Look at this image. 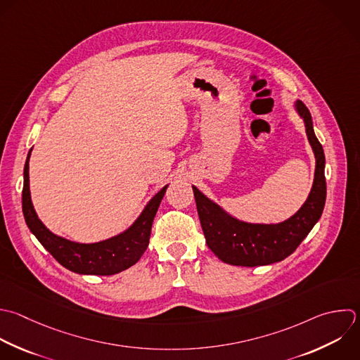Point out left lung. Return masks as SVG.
I'll return each instance as SVG.
<instances>
[{
  "mask_svg": "<svg viewBox=\"0 0 360 360\" xmlns=\"http://www.w3.org/2000/svg\"><path fill=\"white\" fill-rule=\"evenodd\" d=\"M294 110L304 122L305 134L315 156L311 191L294 215L276 224L242 221L232 217L219 204L193 186L205 242L224 263L255 267L281 262L297 249L322 215L326 198L323 149L314 134L308 108L302 101L297 100Z\"/></svg>",
  "mask_w": 360,
  "mask_h": 360,
  "instance_id": "8db88e82",
  "label": "left lung"
}]
</instances>
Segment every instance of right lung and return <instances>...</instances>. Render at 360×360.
<instances>
[{
  "instance_id": "obj_1",
  "label": "right lung",
  "mask_w": 360,
  "mask_h": 360,
  "mask_svg": "<svg viewBox=\"0 0 360 360\" xmlns=\"http://www.w3.org/2000/svg\"><path fill=\"white\" fill-rule=\"evenodd\" d=\"M24 167V190H22V211L25 222L42 246L66 269L79 274L111 276L134 266L149 245L152 224L160 201L169 184L162 187L145 205L138 218L122 232L108 239L82 243L66 239L49 231L39 219L31 198L30 190V158Z\"/></svg>"
}]
</instances>
